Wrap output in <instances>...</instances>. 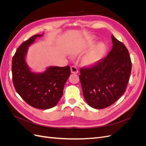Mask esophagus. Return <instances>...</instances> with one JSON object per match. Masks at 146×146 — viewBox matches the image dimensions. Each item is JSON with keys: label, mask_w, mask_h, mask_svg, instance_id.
Returning a JSON list of instances; mask_svg holds the SVG:
<instances>
[{"label": "esophagus", "mask_w": 146, "mask_h": 146, "mask_svg": "<svg viewBox=\"0 0 146 146\" xmlns=\"http://www.w3.org/2000/svg\"><path fill=\"white\" fill-rule=\"evenodd\" d=\"M70 72H71V73H73V74H77L78 70V69L76 67V66H71L70 67Z\"/></svg>", "instance_id": "obj_1"}]
</instances>
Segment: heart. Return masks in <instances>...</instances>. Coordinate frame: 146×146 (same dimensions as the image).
Segmentation results:
<instances>
[{
	"label": "heart",
	"mask_w": 146,
	"mask_h": 146,
	"mask_svg": "<svg viewBox=\"0 0 146 146\" xmlns=\"http://www.w3.org/2000/svg\"><path fill=\"white\" fill-rule=\"evenodd\" d=\"M93 42L89 41L86 44H83L81 46L76 48L74 50L75 54H79V53H82L86 51L88 48L91 47ZM104 50V46L103 45H100L96 49L92 50L87 54L83 58V61L85 63L89 66H94L98 64L101 60L103 56Z\"/></svg>",
	"instance_id": "heart-1"
}]
</instances>
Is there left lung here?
Returning <instances> with one entry per match:
<instances>
[{
	"instance_id": "left-lung-1",
	"label": "left lung",
	"mask_w": 146,
	"mask_h": 146,
	"mask_svg": "<svg viewBox=\"0 0 146 146\" xmlns=\"http://www.w3.org/2000/svg\"><path fill=\"white\" fill-rule=\"evenodd\" d=\"M113 47L105 58L91 68H82L79 76L87 104L96 109L113 104L124 93L131 70L129 53L111 35Z\"/></svg>"
}]
</instances>
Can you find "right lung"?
Returning <instances> with one entry per match:
<instances>
[{"label": "right lung", "mask_w": 146, "mask_h": 146, "mask_svg": "<svg viewBox=\"0 0 146 146\" xmlns=\"http://www.w3.org/2000/svg\"><path fill=\"white\" fill-rule=\"evenodd\" d=\"M43 35H35L22 43L13 57L11 69L13 85L21 98L34 108L47 110L58 103L70 70L67 66H49L42 72L32 70L26 61L28 48Z\"/></svg>", "instance_id": "add662e5"}]
</instances>
